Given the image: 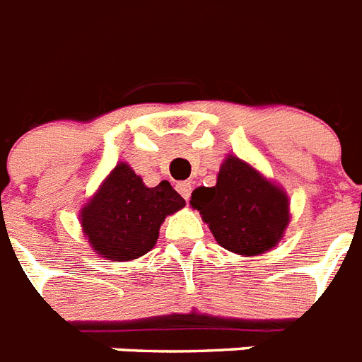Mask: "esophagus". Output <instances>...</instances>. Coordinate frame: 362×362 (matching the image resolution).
<instances>
[{
    "label": "esophagus",
    "instance_id": "obj_1",
    "mask_svg": "<svg viewBox=\"0 0 362 362\" xmlns=\"http://www.w3.org/2000/svg\"><path fill=\"white\" fill-rule=\"evenodd\" d=\"M175 188H177V192L181 194L185 199L190 198V194H192V183H190V181H181V183L175 185Z\"/></svg>",
    "mask_w": 362,
    "mask_h": 362
}]
</instances>
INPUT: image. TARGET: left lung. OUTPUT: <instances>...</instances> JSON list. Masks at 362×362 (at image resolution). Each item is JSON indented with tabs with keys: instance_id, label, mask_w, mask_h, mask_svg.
<instances>
[{
	"instance_id": "obj_1",
	"label": "left lung",
	"mask_w": 362,
	"mask_h": 362,
	"mask_svg": "<svg viewBox=\"0 0 362 362\" xmlns=\"http://www.w3.org/2000/svg\"><path fill=\"white\" fill-rule=\"evenodd\" d=\"M190 205L218 244L242 257L276 247L291 220L285 190L235 155L226 157L214 187L194 190Z\"/></svg>"
}]
</instances>
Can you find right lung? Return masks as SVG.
I'll return each mask as SVG.
<instances>
[{
    "mask_svg": "<svg viewBox=\"0 0 362 362\" xmlns=\"http://www.w3.org/2000/svg\"><path fill=\"white\" fill-rule=\"evenodd\" d=\"M185 207L168 181L146 187L127 163H118L81 209V228L107 261H133L155 246L160 223Z\"/></svg>",
    "mask_w": 362,
    "mask_h": 362,
    "instance_id": "1",
    "label": "right lung"
}]
</instances>
